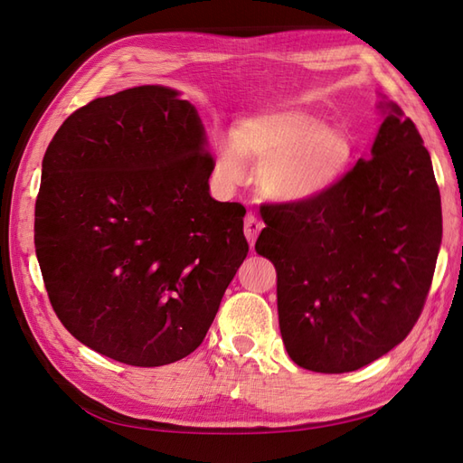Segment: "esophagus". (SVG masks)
Masks as SVG:
<instances>
[{"mask_svg": "<svg viewBox=\"0 0 463 463\" xmlns=\"http://www.w3.org/2000/svg\"><path fill=\"white\" fill-rule=\"evenodd\" d=\"M262 227H264L262 221H260L256 215H252V213H248L246 219H244V234H246L248 242H250V244L256 242L258 234H260V231H262Z\"/></svg>", "mask_w": 463, "mask_h": 463, "instance_id": "esophagus-1", "label": "esophagus"}]
</instances>
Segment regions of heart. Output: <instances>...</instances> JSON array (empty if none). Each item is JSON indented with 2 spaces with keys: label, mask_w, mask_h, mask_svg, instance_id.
I'll return each mask as SVG.
<instances>
[{
  "label": "heart",
  "mask_w": 463,
  "mask_h": 463,
  "mask_svg": "<svg viewBox=\"0 0 463 463\" xmlns=\"http://www.w3.org/2000/svg\"><path fill=\"white\" fill-rule=\"evenodd\" d=\"M354 140L342 128L303 111H274L246 118L232 140L217 146V172L224 182L241 184L246 162L262 172V187L279 201H305L321 195L346 172Z\"/></svg>",
  "instance_id": "heart-1"
}]
</instances>
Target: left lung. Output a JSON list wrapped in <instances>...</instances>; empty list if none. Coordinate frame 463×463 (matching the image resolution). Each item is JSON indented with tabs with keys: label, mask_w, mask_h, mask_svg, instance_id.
Listing matches in <instances>:
<instances>
[{
	"label": "left lung",
	"mask_w": 463,
	"mask_h": 463,
	"mask_svg": "<svg viewBox=\"0 0 463 463\" xmlns=\"http://www.w3.org/2000/svg\"><path fill=\"white\" fill-rule=\"evenodd\" d=\"M372 158L321 195L260 209L256 252L278 271V313L289 358L345 373L407 338L429 295L442 242L430 154L395 103Z\"/></svg>",
	"instance_id": "1"
}]
</instances>
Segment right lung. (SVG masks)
<instances>
[{
  "instance_id": "add662e5",
  "label": "right lung",
  "mask_w": 463,
  "mask_h": 463,
  "mask_svg": "<svg viewBox=\"0 0 463 463\" xmlns=\"http://www.w3.org/2000/svg\"><path fill=\"white\" fill-rule=\"evenodd\" d=\"M215 160L195 108L164 86L98 98L46 148L34 246L74 338L138 367L203 342L248 254L241 203L209 195Z\"/></svg>"
}]
</instances>
